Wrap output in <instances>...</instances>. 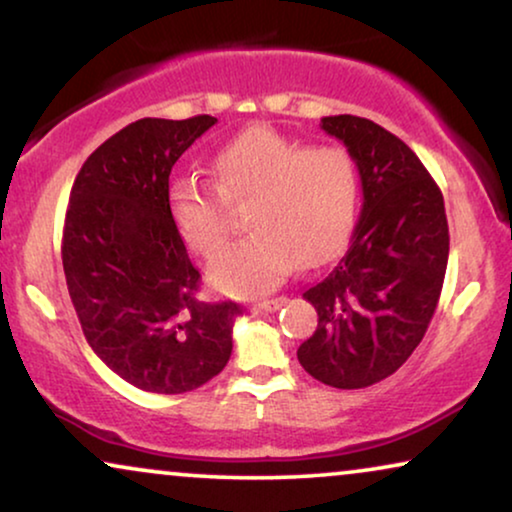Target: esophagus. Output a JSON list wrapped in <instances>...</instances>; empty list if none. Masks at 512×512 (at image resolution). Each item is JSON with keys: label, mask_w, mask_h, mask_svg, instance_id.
<instances>
[{"label": "esophagus", "mask_w": 512, "mask_h": 512, "mask_svg": "<svg viewBox=\"0 0 512 512\" xmlns=\"http://www.w3.org/2000/svg\"><path fill=\"white\" fill-rule=\"evenodd\" d=\"M286 303V298H272V300H261V303L251 305V312H275Z\"/></svg>", "instance_id": "obj_1"}]
</instances>
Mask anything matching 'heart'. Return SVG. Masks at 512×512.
<instances>
[{
  "label": "heart",
  "instance_id": "1",
  "mask_svg": "<svg viewBox=\"0 0 512 512\" xmlns=\"http://www.w3.org/2000/svg\"><path fill=\"white\" fill-rule=\"evenodd\" d=\"M216 189L195 177L170 184L179 235L214 258L230 240V205L249 202L251 233L216 258L209 279L233 296H258L300 265L333 254L352 226L361 195L359 165L340 146H307L270 128L242 132L209 165Z\"/></svg>",
  "mask_w": 512,
  "mask_h": 512
}]
</instances>
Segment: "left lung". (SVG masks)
Returning a JSON list of instances; mask_svg holds the SVG:
<instances>
[{"label": "left lung", "instance_id": "8db88e82", "mask_svg": "<svg viewBox=\"0 0 512 512\" xmlns=\"http://www.w3.org/2000/svg\"><path fill=\"white\" fill-rule=\"evenodd\" d=\"M359 165L363 209L345 254L303 293L319 324L298 347L314 380L363 389L408 361L436 312L450 254L443 193L408 144L359 116H326Z\"/></svg>", "mask_w": 512, "mask_h": 512}]
</instances>
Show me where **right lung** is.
<instances>
[{
  "label": "right lung",
  "instance_id": "right-lung-1",
  "mask_svg": "<svg viewBox=\"0 0 512 512\" xmlns=\"http://www.w3.org/2000/svg\"><path fill=\"white\" fill-rule=\"evenodd\" d=\"M214 116L139 118L90 153L69 193L62 268L93 352L132 387L184 394L219 375L242 307L202 303L170 214V172Z\"/></svg>",
  "mask_w": 512,
  "mask_h": 512
}]
</instances>
